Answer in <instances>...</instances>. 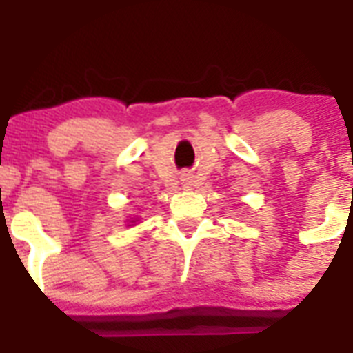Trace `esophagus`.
Here are the masks:
<instances>
[{
  "label": "esophagus",
  "mask_w": 353,
  "mask_h": 353,
  "mask_svg": "<svg viewBox=\"0 0 353 353\" xmlns=\"http://www.w3.org/2000/svg\"><path fill=\"white\" fill-rule=\"evenodd\" d=\"M183 185H191V179H183Z\"/></svg>",
  "instance_id": "34e87169"
}]
</instances>
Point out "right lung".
I'll return each mask as SVG.
<instances>
[{
	"instance_id": "obj_1",
	"label": "right lung",
	"mask_w": 353,
	"mask_h": 353,
	"mask_svg": "<svg viewBox=\"0 0 353 353\" xmlns=\"http://www.w3.org/2000/svg\"><path fill=\"white\" fill-rule=\"evenodd\" d=\"M136 221H138V219H136ZM136 221H130V223H136Z\"/></svg>"
}]
</instances>
